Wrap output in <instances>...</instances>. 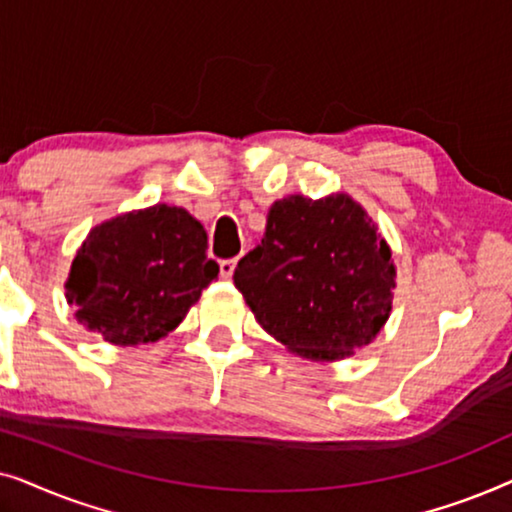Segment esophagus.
<instances>
[{"label": "esophagus", "instance_id": "obj_1", "mask_svg": "<svg viewBox=\"0 0 512 512\" xmlns=\"http://www.w3.org/2000/svg\"><path fill=\"white\" fill-rule=\"evenodd\" d=\"M219 268H221V277L230 279V277H233L235 268H237V261H235V258H226V261L219 263Z\"/></svg>", "mask_w": 512, "mask_h": 512}]
</instances>
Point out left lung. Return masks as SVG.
Segmentation results:
<instances>
[{
    "label": "left lung",
    "mask_w": 512,
    "mask_h": 512,
    "mask_svg": "<svg viewBox=\"0 0 512 512\" xmlns=\"http://www.w3.org/2000/svg\"><path fill=\"white\" fill-rule=\"evenodd\" d=\"M233 282L258 324L307 361H342L373 342L394 303L396 263L347 193L272 202L261 242Z\"/></svg>",
    "instance_id": "1"
}]
</instances>
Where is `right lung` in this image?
Returning a JSON list of instances; mask_svg holds the SVG:
<instances>
[{"instance_id": "obj_1", "label": "right lung", "mask_w": 512, "mask_h": 512, "mask_svg": "<svg viewBox=\"0 0 512 512\" xmlns=\"http://www.w3.org/2000/svg\"><path fill=\"white\" fill-rule=\"evenodd\" d=\"M216 277L205 226L184 207L158 202L90 230L65 296L86 331L135 347L174 331Z\"/></svg>"}]
</instances>
